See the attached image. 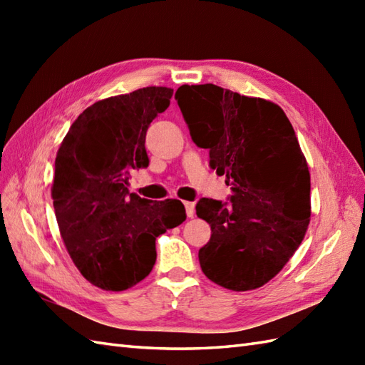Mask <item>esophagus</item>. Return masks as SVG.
I'll return each mask as SVG.
<instances>
[{"instance_id": "esophagus-1", "label": "esophagus", "mask_w": 365, "mask_h": 365, "mask_svg": "<svg viewBox=\"0 0 365 365\" xmlns=\"http://www.w3.org/2000/svg\"><path fill=\"white\" fill-rule=\"evenodd\" d=\"M185 204V210H187L188 218H192L195 216V202H183Z\"/></svg>"}]
</instances>
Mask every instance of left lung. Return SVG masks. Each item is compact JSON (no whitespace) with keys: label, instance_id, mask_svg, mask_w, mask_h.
Returning a JSON list of instances; mask_svg holds the SVG:
<instances>
[{"label":"left lung","instance_id":"1","mask_svg":"<svg viewBox=\"0 0 365 365\" xmlns=\"http://www.w3.org/2000/svg\"><path fill=\"white\" fill-rule=\"evenodd\" d=\"M175 100L192 141L232 190L226 202L196 204L212 227L200 268L229 290L257 289L290 260L311 218V175L294 130L277 105L215 84H183Z\"/></svg>","mask_w":365,"mask_h":365}]
</instances>
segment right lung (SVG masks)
I'll return each instance as SVG.
<instances>
[{
	"label": "right lung",
	"mask_w": 365,
	"mask_h": 365,
	"mask_svg": "<svg viewBox=\"0 0 365 365\" xmlns=\"http://www.w3.org/2000/svg\"><path fill=\"white\" fill-rule=\"evenodd\" d=\"M169 88H143L86 108L54 161L53 207L68 254L88 281L120 292L150 273L155 240L187 218L177 199L152 202L128 191L131 170L149 166L145 133L168 110Z\"/></svg>",
	"instance_id": "obj_1"
}]
</instances>
